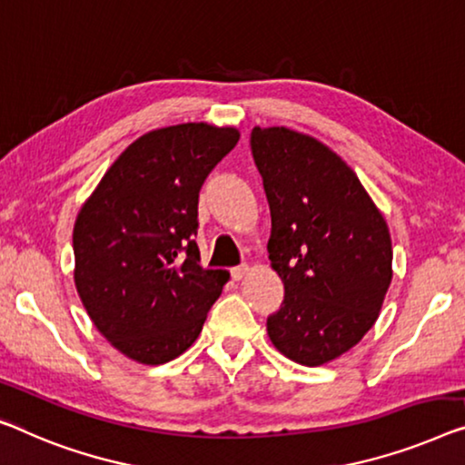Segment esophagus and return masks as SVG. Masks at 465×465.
<instances>
[{"mask_svg":"<svg viewBox=\"0 0 465 465\" xmlns=\"http://www.w3.org/2000/svg\"><path fill=\"white\" fill-rule=\"evenodd\" d=\"M230 273H232V280H233V282H240L242 277H244V275L248 273V265H238V267H233Z\"/></svg>","mask_w":465,"mask_h":465,"instance_id":"34e87169","label":"esophagus"}]
</instances>
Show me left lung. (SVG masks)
<instances>
[{"mask_svg": "<svg viewBox=\"0 0 465 465\" xmlns=\"http://www.w3.org/2000/svg\"><path fill=\"white\" fill-rule=\"evenodd\" d=\"M251 150L272 211L269 261L286 292L267 334L292 361L323 365L378 320L392 280L388 225L351 166L315 137L254 127Z\"/></svg>", "mask_w": 465, "mask_h": 465, "instance_id": "8db88e82", "label": "left lung"}]
</instances>
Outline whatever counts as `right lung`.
Returning a JSON list of instances; mask_svg holds the SVG:
<instances>
[{
    "label": "right lung",
    "instance_id": "1",
    "mask_svg": "<svg viewBox=\"0 0 465 465\" xmlns=\"http://www.w3.org/2000/svg\"><path fill=\"white\" fill-rule=\"evenodd\" d=\"M238 129L183 123L116 158L73 230L74 286L106 341L161 365L188 351L230 273L200 267L198 193Z\"/></svg>",
    "mask_w": 465,
    "mask_h": 465
}]
</instances>
